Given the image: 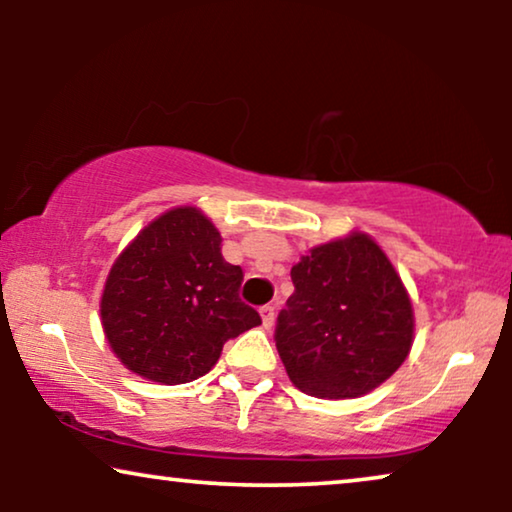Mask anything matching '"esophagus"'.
<instances>
[{
  "label": "esophagus",
  "mask_w": 512,
  "mask_h": 512,
  "mask_svg": "<svg viewBox=\"0 0 512 512\" xmlns=\"http://www.w3.org/2000/svg\"><path fill=\"white\" fill-rule=\"evenodd\" d=\"M261 319H263V328L275 326V307L272 305L261 307Z\"/></svg>",
  "instance_id": "obj_1"
}]
</instances>
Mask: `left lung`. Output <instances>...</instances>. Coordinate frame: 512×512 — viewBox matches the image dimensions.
<instances>
[{"label":"left lung","mask_w":512,"mask_h":512,"mask_svg":"<svg viewBox=\"0 0 512 512\" xmlns=\"http://www.w3.org/2000/svg\"><path fill=\"white\" fill-rule=\"evenodd\" d=\"M296 291L279 312L275 342L289 380L317 398H356L408 359L415 314L408 291L373 237L319 244L291 268Z\"/></svg>","instance_id":"1"}]
</instances>
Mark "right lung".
<instances>
[{
  "instance_id": "add662e5",
  "label": "right lung",
  "mask_w": 512,
  "mask_h": 512,
  "mask_svg": "<svg viewBox=\"0 0 512 512\" xmlns=\"http://www.w3.org/2000/svg\"><path fill=\"white\" fill-rule=\"evenodd\" d=\"M242 268L198 207L151 221L111 265L100 314L109 347L132 373L186 384L219 361L226 340L261 324L240 300Z\"/></svg>"
}]
</instances>
